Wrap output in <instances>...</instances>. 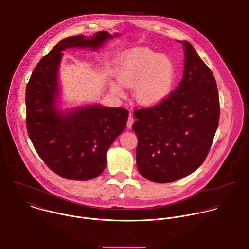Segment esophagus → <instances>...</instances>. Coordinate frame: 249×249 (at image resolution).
I'll return each mask as SVG.
<instances>
[{
    "label": "esophagus",
    "instance_id": "1",
    "mask_svg": "<svg viewBox=\"0 0 249 249\" xmlns=\"http://www.w3.org/2000/svg\"><path fill=\"white\" fill-rule=\"evenodd\" d=\"M133 123H134V118H133V117H132V115L130 114V115H129V117H128V120H127V124H126L127 127H128V128H131V127H132V124H133Z\"/></svg>",
    "mask_w": 249,
    "mask_h": 249
}]
</instances>
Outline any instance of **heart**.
Here are the masks:
<instances>
[{"label":"heart","mask_w":249,"mask_h":249,"mask_svg":"<svg viewBox=\"0 0 249 249\" xmlns=\"http://www.w3.org/2000/svg\"><path fill=\"white\" fill-rule=\"evenodd\" d=\"M116 77L123 87L133 88V97L138 104L153 107L163 102L172 93L177 79V68L168 55L137 47L120 59ZM119 85L111 82L110 89L123 96L124 92Z\"/></svg>","instance_id":"1"}]
</instances>
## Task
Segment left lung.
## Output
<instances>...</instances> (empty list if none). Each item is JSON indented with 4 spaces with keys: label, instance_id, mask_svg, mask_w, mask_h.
<instances>
[{
    "label": "left lung",
    "instance_id": "1",
    "mask_svg": "<svg viewBox=\"0 0 249 249\" xmlns=\"http://www.w3.org/2000/svg\"><path fill=\"white\" fill-rule=\"evenodd\" d=\"M184 49L183 76L159 105L134 112L136 164L147 179L165 183L182 178L204 162L219 121V97L212 71L194 47Z\"/></svg>",
    "mask_w": 249,
    "mask_h": 249
}]
</instances>
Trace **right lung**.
<instances>
[{"instance_id": "1", "label": "right lung", "mask_w": 249, "mask_h": 249, "mask_svg": "<svg viewBox=\"0 0 249 249\" xmlns=\"http://www.w3.org/2000/svg\"><path fill=\"white\" fill-rule=\"evenodd\" d=\"M120 34L100 31L57 43L35 68L26 88L27 130L40 157L59 176L88 180L106 167V154L126 125L128 111L100 104L60 109L59 71L68 48L97 50Z\"/></svg>"}]
</instances>
